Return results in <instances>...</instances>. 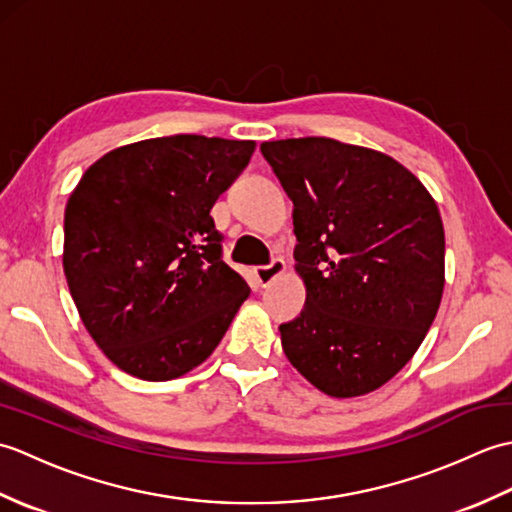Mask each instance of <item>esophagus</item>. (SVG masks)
Returning a JSON list of instances; mask_svg holds the SVG:
<instances>
[{"label":"esophagus","mask_w":512,"mask_h":512,"mask_svg":"<svg viewBox=\"0 0 512 512\" xmlns=\"http://www.w3.org/2000/svg\"><path fill=\"white\" fill-rule=\"evenodd\" d=\"M284 273H286V262H284V259L277 257L268 266H257L255 268V279H257L259 286L266 288V286L273 284V281L279 279Z\"/></svg>","instance_id":"1"}]
</instances>
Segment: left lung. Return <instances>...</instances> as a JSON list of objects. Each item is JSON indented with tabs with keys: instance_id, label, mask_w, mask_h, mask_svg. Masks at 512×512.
<instances>
[{
	"instance_id": "left-lung-1",
	"label": "left lung",
	"mask_w": 512,
	"mask_h": 512,
	"mask_svg": "<svg viewBox=\"0 0 512 512\" xmlns=\"http://www.w3.org/2000/svg\"><path fill=\"white\" fill-rule=\"evenodd\" d=\"M295 204L306 306L281 323L292 367L332 398L383 387L416 354L444 290L436 200L380 151L308 136L262 143Z\"/></svg>"
}]
</instances>
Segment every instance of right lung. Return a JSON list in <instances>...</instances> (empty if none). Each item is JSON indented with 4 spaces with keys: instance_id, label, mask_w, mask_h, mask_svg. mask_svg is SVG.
Returning <instances> with one entry per match:
<instances>
[{
    "instance_id": "obj_1",
    "label": "right lung",
    "mask_w": 512,
    "mask_h": 512,
    "mask_svg": "<svg viewBox=\"0 0 512 512\" xmlns=\"http://www.w3.org/2000/svg\"><path fill=\"white\" fill-rule=\"evenodd\" d=\"M253 140L178 134L107 151L70 193L63 273L110 361L171 380L213 354L250 288L222 259L211 209Z\"/></svg>"
}]
</instances>
